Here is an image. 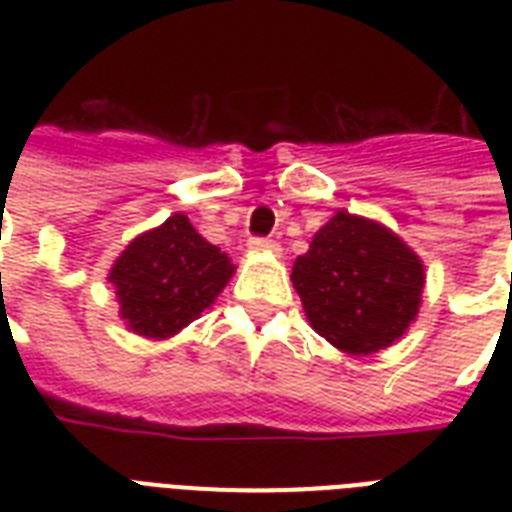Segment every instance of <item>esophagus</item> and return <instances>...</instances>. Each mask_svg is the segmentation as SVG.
Listing matches in <instances>:
<instances>
[{
  "label": "esophagus",
  "mask_w": 512,
  "mask_h": 512,
  "mask_svg": "<svg viewBox=\"0 0 512 512\" xmlns=\"http://www.w3.org/2000/svg\"><path fill=\"white\" fill-rule=\"evenodd\" d=\"M247 247L252 249V252H279V244L273 239H268V236H252V239L247 241Z\"/></svg>",
  "instance_id": "obj_1"
}]
</instances>
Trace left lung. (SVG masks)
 <instances>
[{
  "instance_id": "1",
  "label": "left lung",
  "mask_w": 512,
  "mask_h": 512,
  "mask_svg": "<svg viewBox=\"0 0 512 512\" xmlns=\"http://www.w3.org/2000/svg\"><path fill=\"white\" fill-rule=\"evenodd\" d=\"M292 284L321 337L350 356H369L409 329L425 268L396 233L337 212L297 257Z\"/></svg>"
}]
</instances>
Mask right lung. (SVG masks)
Segmentation results:
<instances>
[{
  "label": "right lung",
  "instance_id": "1",
  "mask_svg": "<svg viewBox=\"0 0 512 512\" xmlns=\"http://www.w3.org/2000/svg\"><path fill=\"white\" fill-rule=\"evenodd\" d=\"M233 273L220 247L196 233L188 217L143 233L124 249L108 281L116 287L127 327L151 340H164L188 327L215 303Z\"/></svg>",
  "mask_w": 512,
  "mask_h": 512
}]
</instances>
